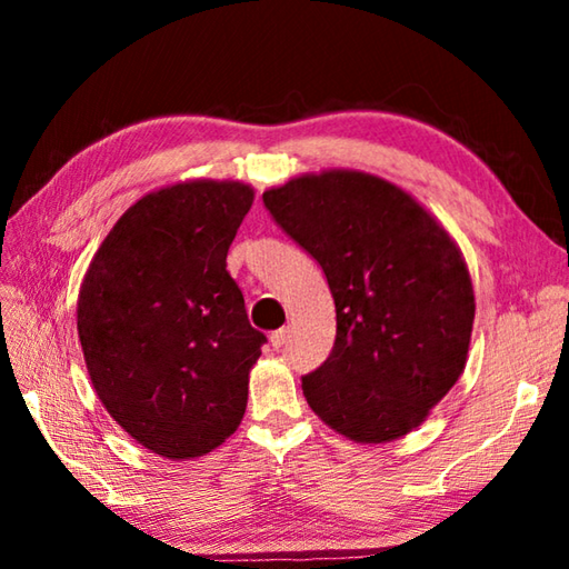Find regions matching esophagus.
<instances>
[{"label": "esophagus", "instance_id": "34e87169", "mask_svg": "<svg viewBox=\"0 0 569 569\" xmlns=\"http://www.w3.org/2000/svg\"><path fill=\"white\" fill-rule=\"evenodd\" d=\"M288 333H291V331H288V326H283V329H278V331L271 333V346H273V349H281V346L288 341Z\"/></svg>", "mask_w": 569, "mask_h": 569}]
</instances>
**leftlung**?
<instances>
[{
  "label": "left lung",
  "instance_id": "left-lung-1",
  "mask_svg": "<svg viewBox=\"0 0 569 569\" xmlns=\"http://www.w3.org/2000/svg\"><path fill=\"white\" fill-rule=\"evenodd\" d=\"M268 213L316 258L336 341L303 397L359 445L429 417L467 363L475 291L461 250L407 190L359 170L306 172L263 192Z\"/></svg>",
  "mask_w": 569,
  "mask_h": 569
}]
</instances>
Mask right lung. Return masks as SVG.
<instances>
[{"label": "right lung", "instance_id": "right-lung-1", "mask_svg": "<svg viewBox=\"0 0 569 569\" xmlns=\"http://www.w3.org/2000/svg\"><path fill=\"white\" fill-rule=\"evenodd\" d=\"M253 206L238 180L142 196L112 226L77 298V333L110 417L168 459L203 457L238 429L266 336L248 323L226 256Z\"/></svg>", "mask_w": 569, "mask_h": 569}]
</instances>
